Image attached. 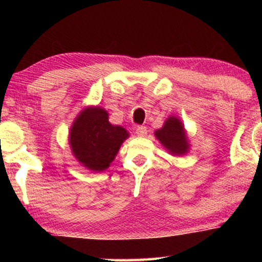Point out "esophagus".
Masks as SVG:
<instances>
[{"label":"esophagus","mask_w":262,"mask_h":262,"mask_svg":"<svg viewBox=\"0 0 262 262\" xmlns=\"http://www.w3.org/2000/svg\"><path fill=\"white\" fill-rule=\"evenodd\" d=\"M136 134H137V136H141V137H144V136L146 135V127L145 126H137L136 127Z\"/></svg>","instance_id":"34e87169"}]
</instances>
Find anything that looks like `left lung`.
I'll return each mask as SVG.
<instances>
[{
  "label": "left lung",
  "mask_w": 262,
  "mask_h": 262,
  "mask_svg": "<svg viewBox=\"0 0 262 262\" xmlns=\"http://www.w3.org/2000/svg\"><path fill=\"white\" fill-rule=\"evenodd\" d=\"M156 138L171 155H185L189 144L185 127L177 117L171 116L164 121V125L155 131Z\"/></svg>",
  "instance_id": "obj_1"
}]
</instances>
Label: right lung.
Listing matches in <instances>:
<instances>
[{"instance_id": "1", "label": "right lung", "mask_w": 262, "mask_h": 262, "mask_svg": "<svg viewBox=\"0 0 262 262\" xmlns=\"http://www.w3.org/2000/svg\"><path fill=\"white\" fill-rule=\"evenodd\" d=\"M127 137L128 132L111 124L107 111L96 106L87 107L78 114L70 128L69 143L82 166L102 171L110 167Z\"/></svg>"}]
</instances>
